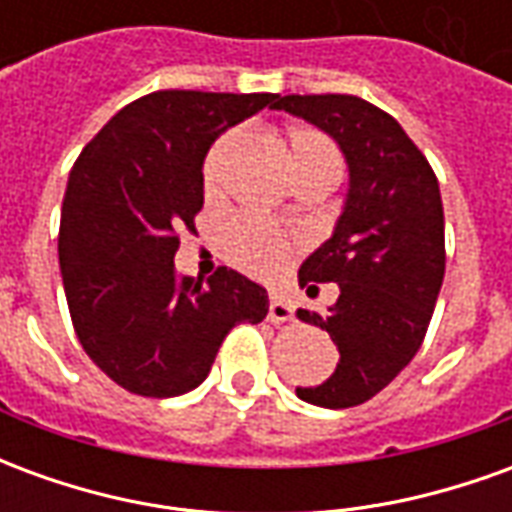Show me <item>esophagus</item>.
Listing matches in <instances>:
<instances>
[{
    "mask_svg": "<svg viewBox=\"0 0 512 512\" xmlns=\"http://www.w3.org/2000/svg\"><path fill=\"white\" fill-rule=\"evenodd\" d=\"M268 318L274 323H285L293 318V304L288 299H282L277 293H271V301H268Z\"/></svg>",
    "mask_w": 512,
    "mask_h": 512,
    "instance_id": "1",
    "label": "esophagus"
}]
</instances>
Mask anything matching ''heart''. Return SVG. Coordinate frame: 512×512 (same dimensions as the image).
<instances>
[{
    "instance_id": "1",
    "label": "heart",
    "mask_w": 512,
    "mask_h": 512,
    "mask_svg": "<svg viewBox=\"0 0 512 512\" xmlns=\"http://www.w3.org/2000/svg\"><path fill=\"white\" fill-rule=\"evenodd\" d=\"M241 131H227L224 136H219L213 147L205 156V164H202V186L208 194L219 189V180H222L224 161L230 156V150L238 142ZM288 142L290 150H293V161H296V169L299 172H315V169H323V172H332V175H340L343 169V156L334 145L329 136L318 131L312 126H290L288 128ZM222 249L230 263H235L238 268H244L249 274H274L279 268L288 263L290 246L288 241L279 233H274L266 224L255 222V219H230L224 224L222 230Z\"/></svg>"
}]
</instances>
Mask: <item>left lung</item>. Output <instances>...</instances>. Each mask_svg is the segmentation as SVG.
Masks as SVG:
<instances>
[{
    "instance_id": "1",
    "label": "left lung",
    "mask_w": 512,
    "mask_h": 512,
    "mask_svg": "<svg viewBox=\"0 0 512 512\" xmlns=\"http://www.w3.org/2000/svg\"><path fill=\"white\" fill-rule=\"evenodd\" d=\"M274 109L332 136L351 172L334 235L299 268V285L337 282L326 312L299 310L340 351V365L296 395L323 408H351L378 395L414 359L444 279L439 180L395 117L356 95H277Z\"/></svg>"
}]
</instances>
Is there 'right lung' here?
<instances>
[{
  "label": "right lung",
  "mask_w": 512,
  "mask_h": 512,
  "mask_svg": "<svg viewBox=\"0 0 512 512\" xmlns=\"http://www.w3.org/2000/svg\"><path fill=\"white\" fill-rule=\"evenodd\" d=\"M274 93L158 90L123 106L76 158L62 200L60 268L79 343L115 384L175 397L211 373L235 323H260L268 293L233 268L175 274L180 233L202 208L213 139Z\"/></svg>",
  "instance_id": "obj_1"
}]
</instances>
